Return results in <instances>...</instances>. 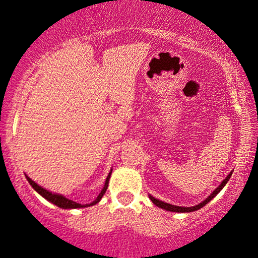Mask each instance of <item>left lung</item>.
I'll use <instances>...</instances> for the list:
<instances>
[{
	"instance_id": "1",
	"label": "left lung",
	"mask_w": 258,
	"mask_h": 258,
	"mask_svg": "<svg viewBox=\"0 0 258 258\" xmlns=\"http://www.w3.org/2000/svg\"><path fill=\"white\" fill-rule=\"evenodd\" d=\"M231 176H232V171H231V172L228 173V176H227V177H226L225 179H223L222 182H221V183H220V186H218L217 188H216L215 191H213L212 194H211L210 196L207 197L206 200H205V201H202L201 204L196 205V206H192V207H181V206H175V205L166 204V202H163V201H160V200L155 199V197H153V196H151V195H148V196H150V200H151V201H152L153 204L156 205V206H157V207H160V209H163V210H166V211H171V212H179V213H182V212H194V211H197V210L202 209V207H204V206H206V205L209 204V202L211 201V200L213 199V197H216V196H217V194H218V192H220L221 189H222L223 187L226 186V183H227V181H228V179H230Z\"/></svg>"
}]
</instances>
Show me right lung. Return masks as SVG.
I'll list each match as a JSON object with an SVG mask.
<instances>
[{"instance_id": "right-lung-1", "label": "right lung", "mask_w": 258, "mask_h": 258, "mask_svg": "<svg viewBox=\"0 0 258 258\" xmlns=\"http://www.w3.org/2000/svg\"><path fill=\"white\" fill-rule=\"evenodd\" d=\"M111 173H112V170H111L110 173H108L107 178H106V181H105V186H103V188L101 189V192H100V195H98V196H97V199H96L93 202H91V204H87V205L77 204V202L72 201V200L66 199V197L62 196V195L53 194V192H49L46 188H43V187H41L40 184L36 183L35 181H32V179L28 177L27 175H25V176H26V178H27L28 183H30L31 186L33 187V189H35V191L37 192V194H40L41 196L43 197V199H46L48 202H51V204L56 205V206L59 207V209L70 210V209H81V207H82V209H83V207H90V206H93V205L98 204V202L101 201V199H102L103 195H105L106 189H107L108 181H110V177H111Z\"/></svg>"}]
</instances>
